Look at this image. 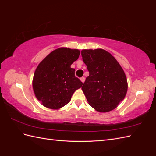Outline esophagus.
Instances as JSON below:
<instances>
[{
  "label": "esophagus",
  "instance_id": "1",
  "mask_svg": "<svg viewBox=\"0 0 156 156\" xmlns=\"http://www.w3.org/2000/svg\"><path fill=\"white\" fill-rule=\"evenodd\" d=\"M81 82L82 83H84V81H85V77H81Z\"/></svg>",
  "mask_w": 156,
  "mask_h": 156
}]
</instances>
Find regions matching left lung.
<instances>
[{
  "label": "left lung",
  "mask_w": 156,
  "mask_h": 156,
  "mask_svg": "<svg viewBox=\"0 0 156 156\" xmlns=\"http://www.w3.org/2000/svg\"><path fill=\"white\" fill-rule=\"evenodd\" d=\"M81 55L89 72L82 87L89 105L101 112L115 109L127 90L123 69L114 56L101 49H84Z\"/></svg>",
  "instance_id": "1"
}]
</instances>
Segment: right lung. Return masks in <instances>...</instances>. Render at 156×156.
Masks as SVG:
<instances>
[{"instance_id":"1","label":"right lung","mask_w":156,"mask_h":156,"mask_svg":"<svg viewBox=\"0 0 156 156\" xmlns=\"http://www.w3.org/2000/svg\"><path fill=\"white\" fill-rule=\"evenodd\" d=\"M80 55L78 49L62 48L51 52L37 66L33 77L35 96L44 106L58 109L68 103L83 83L71 68Z\"/></svg>"}]
</instances>
